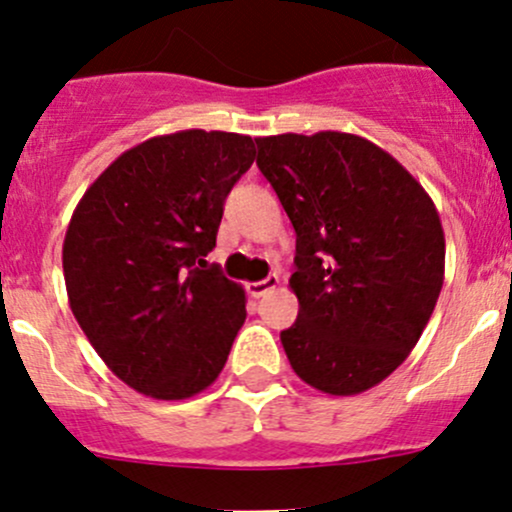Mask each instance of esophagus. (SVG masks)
Listing matches in <instances>:
<instances>
[{
  "label": "esophagus",
  "mask_w": 512,
  "mask_h": 512,
  "mask_svg": "<svg viewBox=\"0 0 512 512\" xmlns=\"http://www.w3.org/2000/svg\"><path fill=\"white\" fill-rule=\"evenodd\" d=\"M279 287V277L277 274H270V277L267 279H260V282H250L247 284V292L252 294V297H265V294H270V292H274V289Z\"/></svg>",
  "instance_id": "1"
}]
</instances>
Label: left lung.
Listing matches in <instances>:
<instances>
[{
  "label": "left lung",
  "mask_w": 512,
  "mask_h": 512,
  "mask_svg": "<svg viewBox=\"0 0 512 512\" xmlns=\"http://www.w3.org/2000/svg\"><path fill=\"white\" fill-rule=\"evenodd\" d=\"M257 166L297 233L299 299L282 346L326 395L383 383L410 355L444 284L437 206L395 157L348 132L274 134Z\"/></svg>",
  "instance_id": "left-lung-1"
}]
</instances>
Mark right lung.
Returning a JSON list of instances; mask_svg holds the SVG:
<instances>
[{
    "instance_id": "right-lung-1",
    "label": "right lung",
    "mask_w": 512,
    "mask_h": 512,
    "mask_svg": "<svg viewBox=\"0 0 512 512\" xmlns=\"http://www.w3.org/2000/svg\"><path fill=\"white\" fill-rule=\"evenodd\" d=\"M255 154L247 134H161L120 154L75 206L63 240L68 304L107 368L142 395L206 390L245 324V289L206 255Z\"/></svg>"
}]
</instances>
